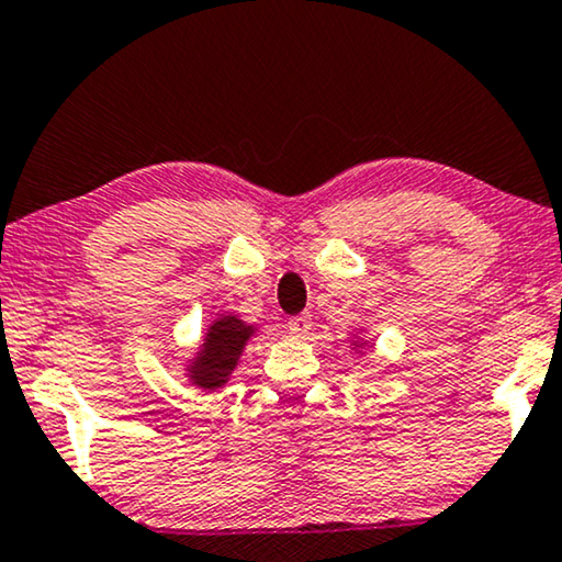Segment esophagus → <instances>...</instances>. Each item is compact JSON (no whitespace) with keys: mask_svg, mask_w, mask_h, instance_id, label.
<instances>
[{"mask_svg":"<svg viewBox=\"0 0 562 562\" xmlns=\"http://www.w3.org/2000/svg\"><path fill=\"white\" fill-rule=\"evenodd\" d=\"M289 330L296 335V338H307L312 330V315H296L289 319Z\"/></svg>","mask_w":562,"mask_h":562,"instance_id":"obj_1","label":"esophagus"}]
</instances>
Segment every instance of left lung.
<instances>
[{"label":"left lung","mask_w":562,"mask_h":562,"mask_svg":"<svg viewBox=\"0 0 562 562\" xmlns=\"http://www.w3.org/2000/svg\"><path fill=\"white\" fill-rule=\"evenodd\" d=\"M351 344H353V348H363V346H367V344H363V340H351Z\"/></svg>","instance_id":"1"}]
</instances>
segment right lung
I'll list each match as a JSON object with an SVG mask.
<instances>
[{"label":"right lung","mask_w":562,"mask_h":562,"mask_svg":"<svg viewBox=\"0 0 562 562\" xmlns=\"http://www.w3.org/2000/svg\"><path fill=\"white\" fill-rule=\"evenodd\" d=\"M258 333V327L247 325L237 315H218L206 327L203 344L193 359L186 363V376L195 390L214 392L222 390L235 374L239 356H243L247 340Z\"/></svg>","instance_id":"add662e5"}]
</instances>
